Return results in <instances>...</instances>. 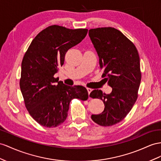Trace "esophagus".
I'll list each match as a JSON object with an SVG mask.
<instances>
[{"mask_svg": "<svg viewBox=\"0 0 161 161\" xmlns=\"http://www.w3.org/2000/svg\"><path fill=\"white\" fill-rule=\"evenodd\" d=\"M87 91H88V94H89V95H90V92H92V89H91V88H87ZM89 98H90V97H89Z\"/></svg>", "mask_w": 161, "mask_h": 161, "instance_id": "esophagus-1", "label": "esophagus"}]
</instances>
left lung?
<instances>
[{"mask_svg": "<svg viewBox=\"0 0 161 161\" xmlns=\"http://www.w3.org/2000/svg\"><path fill=\"white\" fill-rule=\"evenodd\" d=\"M89 36L103 70L102 77L112 88L109 94L101 90L90 94L105 105L103 112L92 115L91 118L100 126H113L127 116L137 99L142 79L139 53L134 43L114 28H92L89 30Z\"/></svg>", "mask_w": 161, "mask_h": 161, "instance_id": "1", "label": "left lung"}]
</instances>
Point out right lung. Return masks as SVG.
<instances>
[{
  "label": "right lung",
  "instance_id": "add662e5",
  "mask_svg": "<svg viewBox=\"0 0 161 161\" xmlns=\"http://www.w3.org/2000/svg\"><path fill=\"white\" fill-rule=\"evenodd\" d=\"M87 32L86 28L49 26L35 36L24 54L20 90L28 113L40 125L59 126L67 118L71 100L88 99L84 86H67L53 77L63 65L67 52L80 43Z\"/></svg>",
  "mask_w": 161,
  "mask_h": 161
}]
</instances>
